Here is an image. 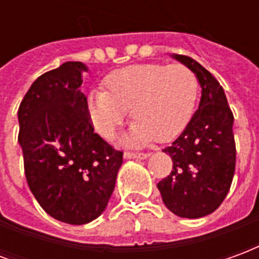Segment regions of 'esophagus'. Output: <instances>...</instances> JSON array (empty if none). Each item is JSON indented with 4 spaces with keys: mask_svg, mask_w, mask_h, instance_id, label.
I'll list each match as a JSON object with an SVG mask.
<instances>
[{
    "mask_svg": "<svg viewBox=\"0 0 259 259\" xmlns=\"http://www.w3.org/2000/svg\"><path fill=\"white\" fill-rule=\"evenodd\" d=\"M124 158H127V159H146V158H148V154H146V152L126 151L124 152Z\"/></svg>",
    "mask_w": 259,
    "mask_h": 259,
    "instance_id": "esophagus-1",
    "label": "esophagus"
}]
</instances>
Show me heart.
<instances>
[{
	"label": "heart",
	"instance_id": "obj_1",
	"mask_svg": "<svg viewBox=\"0 0 259 259\" xmlns=\"http://www.w3.org/2000/svg\"><path fill=\"white\" fill-rule=\"evenodd\" d=\"M104 84L107 91L96 89L87 97L91 123L109 140L130 111V144L175 139L189 123L198 96L197 76L183 64L130 65L108 74Z\"/></svg>",
	"mask_w": 259,
	"mask_h": 259
}]
</instances>
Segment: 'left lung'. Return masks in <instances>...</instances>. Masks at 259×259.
Returning <instances> with one entry per match:
<instances>
[{
    "label": "left lung",
    "instance_id": "obj_1",
    "mask_svg": "<svg viewBox=\"0 0 259 259\" xmlns=\"http://www.w3.org/2000/svg\"><path fill=\"white\" fill-rule=\"evenodd\" d=\"M174 57L194 72L202 90L183 133L163 148L174 166L158 190L169 211L195 219L218 209L229 193L236 169L234 118L219 81L190 57Z\"/></svg>",
    "mask_w": 259,
    "mask_h": 259
}]
</instances>
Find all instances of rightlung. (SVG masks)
Instances as JSON below:
<instances>
[{
	"instance_id": "add662e5",
	"label": "right lung",
	"mask_w": 259,
	"mask_h": 259,
	"mask_svg": "<svg viewBox=\"0 0 259 259\" xmlns=\"http://www.w3.org/2000/svg\"><path fill=\"white\" fill-rule=\"evenodd\" d=\"M81 62L34 80L20 102L19 136L27 185L48 215L84 225L105 209L123 151L94 133L80 87Z\"/></svg>"
}]
</instances>
